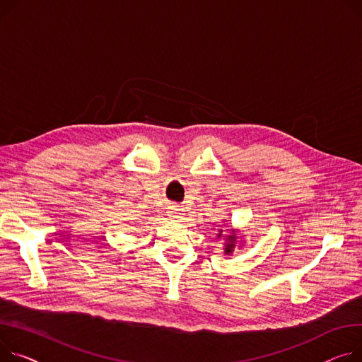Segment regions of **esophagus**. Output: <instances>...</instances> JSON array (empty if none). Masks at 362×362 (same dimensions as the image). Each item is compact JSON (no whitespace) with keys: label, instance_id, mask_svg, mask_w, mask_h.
Returning a JSON list of instances; mask_svg holds the SVG:
<instances>
[{"label":"esophagus","instance_id":"1","mask_svg":"<svg viewBox=\"0 0 362 362\" xmlns=\"http://www.w3.org/2000/svg\"><path fill=\"white\" fill-rule=\"evenodd\" d=\"M167 215H168V218H170L172 221H177L179 218H182V212H180V208H177L176 205L168 206Z\"/></svg>","mask_w":362,"mask_h":362}]
</instances>
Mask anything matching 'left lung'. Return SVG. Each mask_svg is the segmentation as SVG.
I'll use <instances>...</instances> for the list:
<instances>
[{"mask_svg":"<svg viewBox=\"0 0 362 362\" xmlns=\"http://www.w3.org/2000/svg\"><path fill=\"white\" fill-rule=\"evenodd\" d=\"M223 228H218V233H216V238H223L224 242V255L230 256L235 250V247H242V243L245 242L243 235H240L237 228H228V234H223Z\"/></svg>","mask_w":362,"mask_h":362,"instance_id":"left-lung-1","label":"left lung"}]
</instances>
